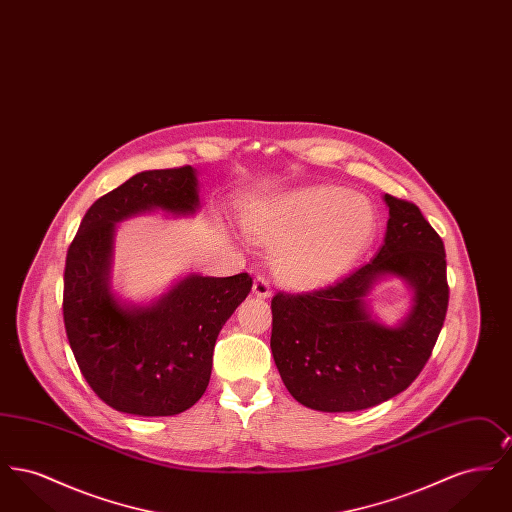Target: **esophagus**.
Wrapping results in <instances>:
<instances>
[{"label":"esophagus","mask_w":512,"mask_h":512,"mask_svg":"<svg viewBox=\"0 0 512 512\" xmlns=\"http://www.w3.org/2000/svg\"><path fill=\"white\" fill-rule=\"evenodd\" d=\"M253 293H255L257 297H268V295L272 293V288H270L268 278L259 274V276L253 280Z\"/></svg>","instance_id":"1"}]
</instances>
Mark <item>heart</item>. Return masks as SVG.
<instances>
[{
	"label": "heart",
	"mask_w": 512,
	"mask_h": 512,
	"mask_svg": "<svg viewBox=\"0 0 512 512\" xmlns=\"http://www.w3.org/2000/svg\"><path fill=\"white\" fill-rule=\"evenodd\" d=\"M261 244L280 247L276 272L292 286H315L351 267L372 242L376 213L345 188L301 190L245 219Z\"/></svg>",
	"instance_id": "1"
}]
</instances>
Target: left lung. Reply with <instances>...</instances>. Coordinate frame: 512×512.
Listing matches in <instances>:
<instances>
[{
  "instance_id": "8db88e82",
  "label": "left lung",
  "mask_w": 512,
  "mask_h": 512,
  "mask_svg": "<svg viewBox=\"0 0 512 512\" xmlns=\"http://www.w3.org/2000/svg\"><path fill=\"white\" fill-rule=\"evenodd\" d=\"M384 199L390 219L374 259L324 288L272 297L274 363L293 399L309 409L353 413L388 401L413 384L438 341L449 303L445 247L414 203ZM382 273L414 288L412 315L397 329L365 313V295Z\"/></svg>"
}]
</instances>
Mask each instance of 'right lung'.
<instances>
[{
  "label": "right lung",
  "instance_id": "add662e5",
  "mask_svg": "<svg viewBox=\"0 0 512 512\" xmlns=\"http://www.w3.org/2000/svg\"><path fill=\"white\" fill-rule=\"evenodd\" d=\"M190 165L146 171L101 195L67 251L63 320L74 359L90 388L115 411L172 416L209 386L222 324L251 292L247 272L188 276L151 307L126 309L109 288L115 222L142 211L194 213Z\"/></svg>",
  "mask_w": 512,
  "mask_h": 512
}]
</instances>
